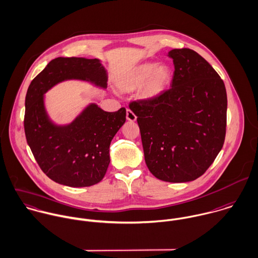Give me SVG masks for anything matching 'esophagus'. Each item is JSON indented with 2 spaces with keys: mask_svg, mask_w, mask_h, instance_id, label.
Segmentation results:
<instances>
[{
  "mask_svg": "<svg viewBox=\"0 0 258 258\" xmlns=\"http://www.w3.org/2000/svg\"><path fill=\"white\" fill-rule=\"evenodd\" d=\"M126 119L128 121H136L137 120V115L130 108L126 109Z\"/></svg>",
  "mask_w": 258,
  "mask_h": 258,
  "instance_id": "esophagus-1",
  "label": "esophagus"
}]
</instances>
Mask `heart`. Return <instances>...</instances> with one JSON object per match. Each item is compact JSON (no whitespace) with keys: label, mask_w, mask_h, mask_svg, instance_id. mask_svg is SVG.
I'll return each instance as SVG.
<instances>
[{"label":"heart","mask_w":258,"mask_h":258,"mask_svg":"<svg viewBox=\"0 0 258 258\" xmlns=\"http://www.w3.org/2000/svg\"><path fill=\"white\" fill-rule=\"evenodd\" d=\"M172 72L166 64L152 61L140 63L119 76L117 87L122 92H133L142 87L140 97L155 101L169 88Z\"/></svg>","instance_id":"obj_1"}]
</instances>
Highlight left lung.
Masks as SVG:
<instances>
[{"label": "left lung", "instance_id": "8db88e82", "mask_svg": "<svg viewBox=\"0 0 258 258\" xmlns=\"http://www.w3.org/2000/svg\"><path fill=\"white\" fill-rule=\"evenodd\" d=\"M170 89L155 101H138L145 160L156 178L187 182L203 175L222 149L227 97L223 81L190 49H173Z\"/></svg>", "mask_w": 258, "mask_h": 258}]
</instances>
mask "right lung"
<instances>
[{
	"label": "right lung",
	"instance_id": "add662e5",
	"mask_svg": "<svg viewBox=\"0 0 258 258\" xmlns=\"http://www.w3.org/2000/svg\"><path fill=\"white\" fill-rule=\"evenodd\" d=\"M68 80H80L105 89L107 73L101 60L56 57L32 81L25 101L27 143L41 169L52 180L71 187L100 182L109 164L110 142L125 121V108L104 111L90 103L69 124L50 118L44 95Z\"/></svg>",
	"mask_w": 258,
	"mask_h": 258
}]
</instances>
